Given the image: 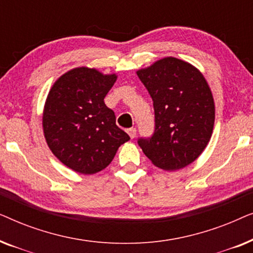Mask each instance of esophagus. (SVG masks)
Masks as SVG:
<instances>
[{
  "mask_svg": "<svg viewBox=\"0 0 253 253\" xmlns=\"http://www.w3.org/2000/svg\"><path fill=\"white\" fill-rule=\"evenodd\" d=\"M126 132H127V134H129V136H130L131 139H133V138L136 137V132H137V131H136V129H134V127H130V129L126 130Z\"/></svg>",
  "mask_w": 253,
  "mask_h": 253,
  "instance_id": "34e87169",
  "label": "esophagus"
}]
</instances>
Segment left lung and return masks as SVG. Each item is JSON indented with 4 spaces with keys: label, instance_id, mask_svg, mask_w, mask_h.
<instances>
[{
    "label": "left lung",
    "instance_id": "1",
    "mask_svg": "<svg viewBox=\"0 0 253 253\" xmlns=\"http://www.w3.org/2000/svg\"><path fill=\"white\" fill-rule=\"evenodd\" d=\"M137 75L153 100L155 130L138 144L152 164L174 171L192 164L212 137L215 106L205 77L196 67L164 57Z\"/></svg>",
    "mask_w": 253,
    "mask_h": 253
}]
</instances>
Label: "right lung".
I'll return each instance as SVG.
<instances>
[{
	"mask_svg": "<svg viewBox=\"0 0 253 253\" xmlns=\"http://www.w3.org/2000/svg\"><path fill=\"white\" fill-rule=\"evenodd\" d=\"M117 79L94 68L79 67L62 75L48 93L42 129L48 147L68 168L79 174L101 171L121 145L130 139L116 126L105 96Z\"/></svg>",
	"mask_w": 253,
	"mask_h": 253,
	"instance_id": "add662e5",
	"label": "right lung"
}]
</instances>
